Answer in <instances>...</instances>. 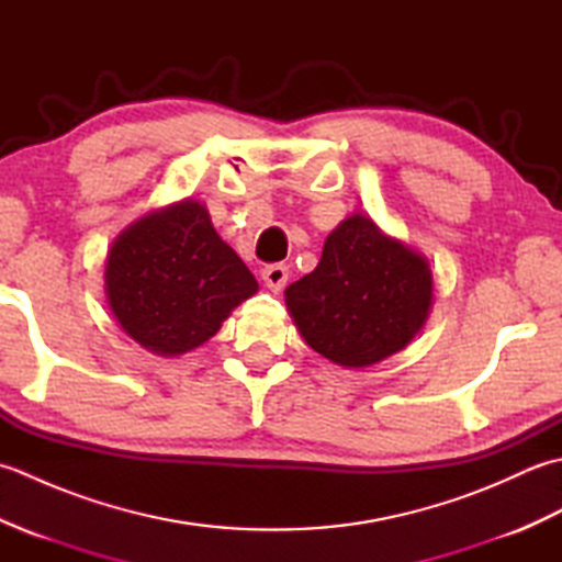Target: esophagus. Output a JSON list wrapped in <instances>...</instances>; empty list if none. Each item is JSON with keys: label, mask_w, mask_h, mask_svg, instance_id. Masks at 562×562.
<instances>
[{"label": "esophagus", "mask_w": 562, "mask_h": 562, "mask_svg": "<svg viewBox=\"0 0 562 562\" xmlns=\"http://www.w3.org/2000/svg\"><path fill=\"white\" fill-rule=\"evenodd\" d=\"M260 274H262V282L268 284V290L280 292L290 280V268L282 266V262H274V266L262 268Z\"/></svg>", "instance_id": "1"}]
</instances>
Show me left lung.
Here are the masks:
<instances>
[{"label": "left lung", "instance_id": "left-lung-1", "mask_svg": "<svg viewBox=\"0 0 562 562\" xmlns=\"http://www.w3.org/2000/svg\"><path fill=\"white\" fill-rule=\"evenodd\" d=\"M284 302L308 348L340 367H372L425 326L432 270L357 212L328 234L316 270L292 282Z\"/></svg>", "mask_w": 562, "mask_h": 562}]
</instances>
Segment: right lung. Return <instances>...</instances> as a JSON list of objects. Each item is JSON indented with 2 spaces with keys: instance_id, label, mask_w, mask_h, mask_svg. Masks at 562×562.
Masks as SVG:
<instances>
[{
  "instance_id": "right-lung-1",
  "label": "right lung",
  "mask_w": 562,
  "mask_h": 562,
  "mask_svg": "<svg viewBox=\"0 0 562 562\" xmlns=\"http://www.w3.org/2000/svg\"><path fill=\"white\" fill-rule=\"evenodd\" d=\"M256 292L254 272L193 198L130 224L105 260V296L115 321L161 357L200 348Z\"/></svg>"
}]
</instances>
